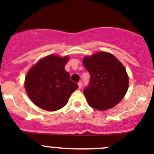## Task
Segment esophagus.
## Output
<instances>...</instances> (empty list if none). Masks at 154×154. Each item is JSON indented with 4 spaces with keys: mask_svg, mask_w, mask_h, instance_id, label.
I'll return each mask as SVG.
<instances>
[{
    "mask_svg": "<svg viewBox=\"0 0 154 154\" xmlns=\"http://www.w3.org/2000/svg\"><path fill=\"white\" fill-rule=\"evenodd\" d=\"M78 87L79 89H81V88H82V82H78Z\"/></svg>",
    "mask_w": 154,
    "mask_h": 154,
    "instance_id": "34e87169",
    "label": "esophagus"
}]
</instances>
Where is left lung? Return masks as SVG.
<instances>
[{"label": "left lung", "instance_id": "1", "mask_svg": "<svg viewBox=\"0 0 154 154\" xmlns=\"http://www.w3.org/2000/svg\"><path fill=\"white\" fill-rule=\"evenodd\" d=\"M83 64L91 75L89 85L83 91L90 106L104 111L119 103L129 85L122 63L109 53L99 52L85 56Z\"/></svg>", "mask_w": 154, "mask_h": 154}]
</instances>
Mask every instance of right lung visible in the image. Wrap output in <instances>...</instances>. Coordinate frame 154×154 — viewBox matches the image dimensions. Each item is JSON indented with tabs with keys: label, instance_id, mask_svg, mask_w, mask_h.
Segmentation results:
<instances>
[{
	"label": "right lung",
	"instance_id": "add662e5",
	"mask_svg": "<svg viewBox=\"0 0 154 154\" xmlns=\"http://www.w3.org/2000/svg\"><path fill=\"white\" fill-rule=\"evenodd\" d=\"M68 56L50 55L39 61L26 74L25 89L32 101L47 111L64 106L78 85L70 79L65 70Z\"/></svg>",
	"mask_w": 154,
	"mask_h": 154
}]
</instances>
